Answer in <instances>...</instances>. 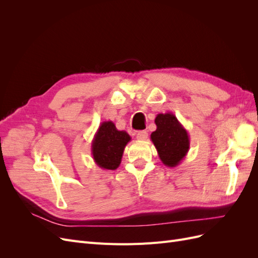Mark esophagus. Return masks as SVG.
Masks as SVG:
<instances>
[{
  "mask_svg": "<svg viewBox=\"0 0 258 258\" xmlns=\"http://www.w3.org/2000/svg\"><path fill=\"white\" fill-rule=\"evenodd\" d=\"M147 136H148V134H147V131H139L138 134H137V139L138 140H140V141H144V140H146L147 139Z\"/></svg>",
  "mask_w": 258,
  "mask_h": 258,
  "instance_id": "1",
  "label": "esophagus"
}]
</instances>
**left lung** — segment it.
Returning <instances> with one entry per match:
<instances>
[{
	"instance_id": "obj_1",
	"label": "left lung",
	"mask_w": 258,
	"mask_h": 258,
	"mask_svg": "<svg viewBox=\"0 0 258 258\" xmlns=\"http://www.w3.org/2000/svg\"><path fill=\"white\" fill-rule=\"evenodd\" d=\"M155 123L157 129L151 135L152 142L163 165L174 168L188 153L189 136L172 113L158 114L155 118Z\"/></svg>"
}]
</instances>
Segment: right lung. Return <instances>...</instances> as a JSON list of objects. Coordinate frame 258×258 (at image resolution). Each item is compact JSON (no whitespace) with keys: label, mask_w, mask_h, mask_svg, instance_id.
Instances as JSON below:
<instances>
[{"label":"right lung","mask_w":258,"mask_h":258,"mask_svg":"<svg viewBox=\"0 0 258 258\" xmlns=\"http://www.w3.org/2000/svg\"><path fill=\"white\" fill-rule=\"evenodd\" d=\"M131 141L126 131L117 130L113 121H103L93 137L91 154L93 160L104 170H115L119 167L124 147Z\"/></svg>","instance_id":"1"}]
</instances>
